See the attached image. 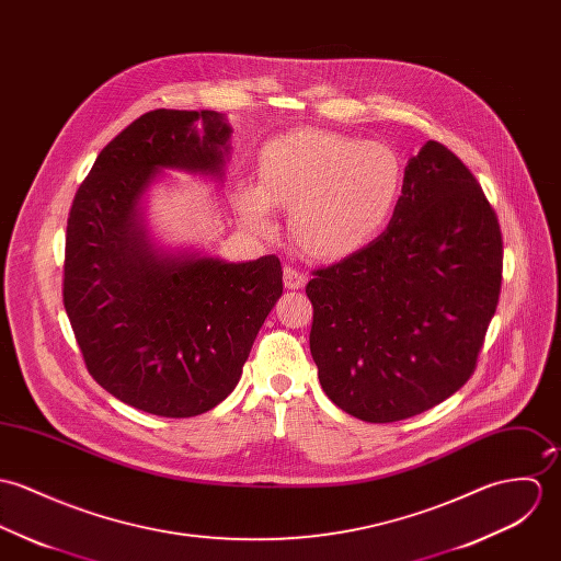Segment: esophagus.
<instances>
[{
  "label": "esophagus",
  "instance_id": "34e87169",
  "mask_svg": "<svg viewBox=\"0 0 561 561\" xmlns=\"http://www.w3.org/2000/svg\"><path fill=\"white\" fill-rule=\"evenodd\" d=\"M306 284H308V277L301 271H297L293 266L284 268V286L288 290H301V288H306Z\"/></svg>",
  "mask_w": 561,
  "mask_h": 561
}]
</instances>
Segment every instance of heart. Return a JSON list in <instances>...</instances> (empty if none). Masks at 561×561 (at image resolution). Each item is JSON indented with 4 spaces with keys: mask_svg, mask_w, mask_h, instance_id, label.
Returning <instances> with one entry per match:
<instances>
[{
    "mask_svg": "<svg viewBox=\"0 0 561 561\" xmlns=\"http://www.w3.org/2000/svg\"><path fill=\"white\" fill-rule=\"evenodd\" d=\"M404 191L393 148L333 130H290L266 141L257 185L237 191V210L257 232L273 230V208H288L295 243L316 260H346L373 245Z\"/></svg>",
    "mask_w": 561,
    "mask_h": 561,
    "instance_id": "obj_1",
    "label": "heart"
}]
</instances>
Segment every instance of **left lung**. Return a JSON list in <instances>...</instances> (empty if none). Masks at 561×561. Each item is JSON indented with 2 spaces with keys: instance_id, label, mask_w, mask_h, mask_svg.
I'll return each mask as SVG.
<instances>
[{
  "instance_id": "1",
  "label": "left lung",
  "mask_w": 561,
  "mask_h": 561,
  "mask_svg": "<svg viewBox=\"0 0 561 561\" xmlns=\"http://www.w3.org/2000/svg\"><path fill=\"white\" fill-rule=\"evenodd\" d=\"M501 230L482 187L443 144L409 159L387 230L316 271L310 351L324 393L387 424L433 409L476 368L501 286Z\"/></svg>"
}]
</instances>
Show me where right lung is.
I'll use <instances>...</instances> for the list:
<instances>
[{
  "mask_svg": "<svg viewBox=\"0 0 561 561\" xmlns=\"http://www.w3.org/2000/svg\"><path fill=\"white\" fill-rule=\"evenodd\" d=\"M230 137L226 114L148 112L101 150L68 215L64 308L85 366L114 398L159 417L228 398L284 290L275 255L228 262L170 248L148 224L165 172L224 181Z\"/></svg>",
  "mask_w": 561,
  "mask_h": 561,
  "instance_id": "obj_1",
  "label": "right lung"
}]
</instances>
